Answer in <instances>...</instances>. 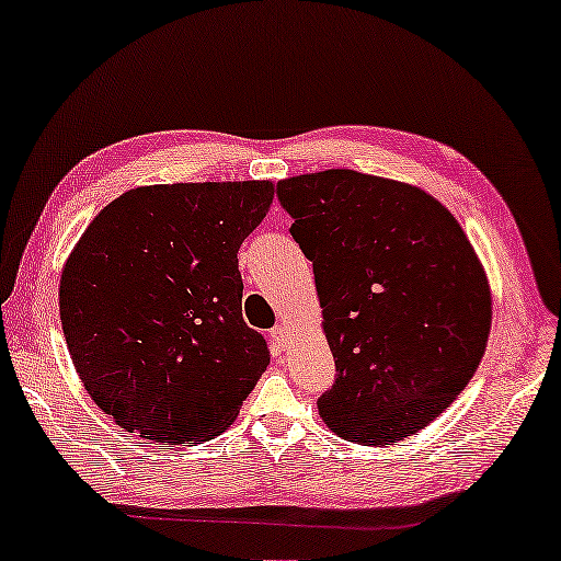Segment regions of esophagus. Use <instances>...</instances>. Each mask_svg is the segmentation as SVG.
<instances>
[{
	"mask_svg": "<svg viewBox=\"0 0 561 561\" xmlns=\"http://www.w3.org/2000/svg\"><path fill=\"white\" fill-rule=\"evenodd\" d=\"M288 341H290V333H288L286 325H275V328L271 330V343H273V347H275V351H278V353L286 351Z\"/></svg>",
	"mask_w": 561,
	"mask_h": 561,
	"instance_id": "esophagus-1",
	"label": "esophagus"
}]
</instances>
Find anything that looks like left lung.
I'll return each instance as SVG.
<instances>
[{
  "mask_svg": "<svg viewBox=\"0 0 561 561\" xmlns=\"http://www.w3.org/2000/svg\"><path fill=\"white\" fill-rule=\"evenodd\" d=\"M278 198L313 263L335 357L320 417L367 447L420 433L488 347L492 296L470 238L422 188L351 169L280 181Z\"/></svg>",
  "mask_w": 561,
  "mask_h": 561,
  "instance_id": "left-lung-1",
  "label": "left lung"
}]
</instances>
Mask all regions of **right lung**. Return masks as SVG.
I'll return each mask as SVG.
<instances>
[{"mask_svg":"<svg viewBox=\"0 0 561 561\" xmlns=\"http://www.w3.org/2000/svg\"><path fill=\"white\" fill-rule=\"evenodd\" d=\"M273 194L271 181L139 186L73 245L61 330L91 400L126 433L201 445L233 425L271 363L243 320L238 248Z\"/></svg>","mask_w":561,"mask_h":561,"instance_id":"right-lung-1","label":"right lung"}]
</instances>
